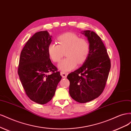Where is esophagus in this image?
Masks as SVG:
<instances>
[{
	"label": "esophagus",
	"instance_id": "1",
	"mask_svg": "<svg viewBox=\"0 0 131 131\" xmlns=\"http://www.w3.org/2000/svg\"><path fill=\"white\" fill-rule=\"evenodd\" d=\"M60 74L62 78H66L67 75H68V73L65 72H61Z\"/></svg>",
	"mask_w": 131,
	"mask_h": 131
}]
</instances>
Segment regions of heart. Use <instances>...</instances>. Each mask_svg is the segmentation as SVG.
<instances>
[{"label":"heart","mask_w":131,"mask_h":131,"mask_svg":"<svg viewBox=\"0 0 131 131\" xmlns=\"http://www.w3.org/2000/svg\"><path fill=\"white\" fill-rule=\"evenodd\" d=\"M58 45L50 43L48 45L47 52L50 58L55 62H59L58 67L62 71H69L74 69L77 64H82L85 62L90 51V45L83 38H80L76 34L66 32L59 36L57 39Z\"/></svg>","instance_id":"obj_1"}]
</instances>
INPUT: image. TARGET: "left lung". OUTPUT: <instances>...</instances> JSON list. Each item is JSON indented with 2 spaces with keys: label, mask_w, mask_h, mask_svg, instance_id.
I'll return each instance as SVG.
<instances>
[{
  "label": "left lung",
  "mask_w": 131,
  "mask_h": 131,
  "mask_svg": "<svg viewBox=\"0 0 131 131\" xmlns=\"http://www.w3.org/2000/svg\"><path fill=\"white\" fill-rule=\"evenodd\" d=\"M88 39L90 51L86 60L78 69L67 75L69 94L78 102L93 100L102 93L111 69V60L100 36L91 30L81 32Z\"/></svg>",
  "instance_id": "1"
}]
</instances>
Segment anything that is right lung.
Returning <instances> with one entry per match:
<instances>
[{
  "mask_svg": "<svg viewBox=\"0 0 131 131\" xmlns=\"http://www.w3.org/2000/svg\"><path fill=\"white\" fill-rule=\"evenodd\" d=\"M52 37L47 30L36 32L28 40L20 55V81L29 98L40 104L52 100L62 78L47 52ZM50 71L52 73L47 75Z\"/></svg>",
  "mask_w": 131,
  "mask_h": 131,
  "instance_id": "1",
  "label": "right lung"
}]
</instances>
